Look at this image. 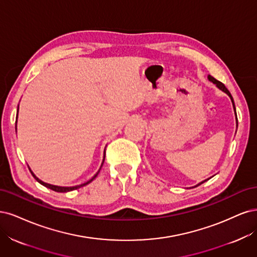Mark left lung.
<instances>
[{"label": "left lung", "instance_id": "obj_1", "mask_svg": "<svg viewBox=\"0 0 257 257\" xmlns=\"http://www.w3.org/2000/svg\"><path fill=\"white\" fill-rule=\"evenodd\" d=\"M208 80L210 81V82H212L213 84H216V86L219 88V89H221L222 92H224L225 94H227L228 95V97L230 98V100H231V103H233V107H234V111H235V115H236V123H237V126H238V122H237V114H236V107H235V103H234V99H233V97H231V95H230V93L228 92V89L225 87V85L223 84V83H221L220 81H218V80H216L214 79L213 77H211V76H208ZM209 179V178H208ZM208 179H205V180H203V181H201L200 184H197L196 186H194V187H192V188H195V187H197V186H200V185H202L203 183H205V181H207Z\"/></svg>", "mask_w": 257, "mask_h": 257}]
</instances>
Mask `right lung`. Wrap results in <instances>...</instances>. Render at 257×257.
I'll return each mask as SVG.
<instances>
[{
  "instance_id": "1",
  "label": "right lung",
  "mask_w": 257,
  "mask_h": 257,
  "mask_svg": "<svg viewBox=\"0 0 257 257\" xmlns=\"http://www.w3.org/2000/svg\"><path fill=\"white\" fill-rule=\"evenodd\" d=\"M18 110H19V105H18ZM17 118H18V114H17ZM16 122H17V121H16ZM16 130H17V123H16ZM103 162H104V156H103V160H102V163H101V167H102ZM101 167H100V169H101ZM100 169H99V171L95 174V175H94L92 178H90L88 181H86V183H84V184H81V185H78V186H73V187H61V186H54V185H50V184L44 183L43 180H40L38 177H36L35 174L32 172V170H31V169H30V167H29V170H30V172L32 173L33 177H34L40 185H43V186H45V187H47V188H49V189H51V190H53V191H55V192H69V191H72V190H76V189H79V188L83 187V186H86L87 184H89V183H90V181H93V180L97 177L98 173L100 172Z\"/></svg>"
}]
</instances>
